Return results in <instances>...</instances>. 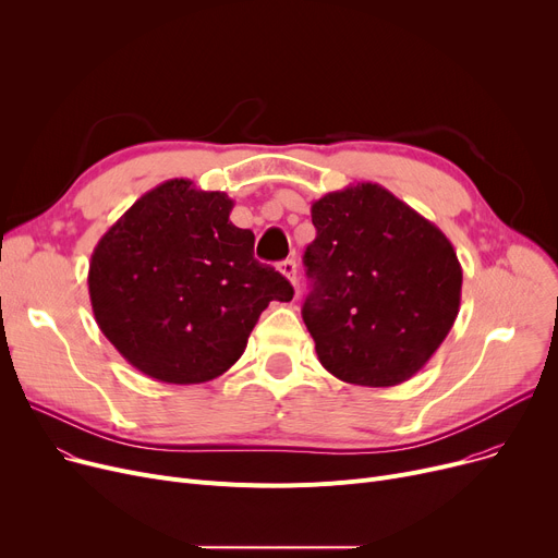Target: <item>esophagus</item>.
<instances>
[{
	"instance_id": "1",
	"label": "esophagus",
	"mask_w": 558,
	"mask_h": 558,
	"mask_svg": "<svg viewBox=\"0 0 558 558\" xmlns=\"http://www.w3.org/2000/svg\"><path fill=\"white\" fill-rule=\"evenodd\" d=\"M278 271H280L291 284H296V262H294V259L280 262V264H278Z\"/></svg>"
}]
</instances>
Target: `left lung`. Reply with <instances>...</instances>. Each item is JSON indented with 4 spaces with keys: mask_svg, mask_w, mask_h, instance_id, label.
<instances>
[{
    "mask_svg": "<svg viewBox=\"0 0 558 558\" xmlns=\"http://www.w3.org/2000/svg\"><path fill=\"white\" fill-rule=\"evenodd\" d=\"M303 320L318 362L341 383L396 387L444 343L461 303V264L446 234L377 183L312 203Z\"/></svg>",
    "mask_w": 558,
    "mask_h": 558,
    "instance_id": "8db88e82",
    "label": "left lung"
}]
</instances>
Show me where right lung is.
<instances>
[{"mask_svg": "<svg viewBox=\"0 0 558 558\" xmlns=\"http://www.w3.org/2000/svg\"><path fill=\"white\" fill-rule=\"evenodd\" d=\"M232 198L187 179L140 196L95 246L87 289L106 339L140 373L201 385L226 373L271 301L294 289L253 257Z\"/></svg>", "mask_w": 558, "mask_h": 558, "instance_id": "add662e5", "label": "right lung"}]
</instances>
